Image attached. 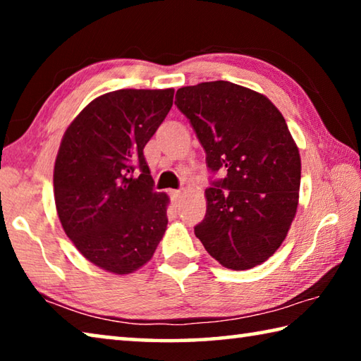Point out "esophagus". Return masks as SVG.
I'll return each mask as SVG.
<instances>
[{
  "label": "esophagus",
  "instance_id": "34e87169",
  "mask_svg": "<svg viewBox=\"0 0 361 361\" xmlns=\"http://www.w3.org/2000/svg\"><path fill=\"white\" fill-rule=\"evenodd\" d=\"M170 195H172V200L175 204H178L181 197H183V192L181 191H170Z\"/></svg>",
  "mask_w": 361,
  "mask_h": 361
}]
</instances>
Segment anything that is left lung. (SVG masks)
<instances>
[{
	"mask_svg": "<svg viewBox=\"0 0 361 361\" xmlns=\"http://www.w3.org/2000/svg\"><path fill=\"white\" fill-rule=\"evenodd\" d=\"M175 99L207 167L228 172L205 191L195 237L232 271L261 264L288 234L301 185V157L282 113L266 95L229 81L186 85Z\"/></svg>",
	"mask_w": 361,
	"mask_h": 361,
	"instance_id": "1",
	"label": "left lung"
}]
</instances>
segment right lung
Returning <instances> with one entry per match:
<instances>
[{
    "label": "right lung",
    "instance_id": "1",
    "mask_svg": "<svg viewBox=\"0 0 361 361\" xmlns=\"http://www.w3.org/2000/svg\"><path fill=\"white\" fill-rule=\"evenodd\" d=\"M173 92L103 94L63 133L54 166L57 215L79 253L103 271H137L166 234L170 200L152 189L143 148L172 108Z\"/></svg>",
    "mask_w": 361,
    "mask_h": 361
}]
</instances>
